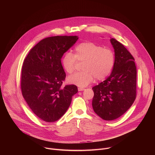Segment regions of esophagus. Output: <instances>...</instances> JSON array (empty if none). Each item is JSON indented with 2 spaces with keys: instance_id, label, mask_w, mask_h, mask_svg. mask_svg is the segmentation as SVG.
<instances>
[{
  "instance_id": "1",
  "label": "esophagus",
  "mask_w": 155,
  "mask_h": 155,
  "mask_svg": "<svg viewBox=\"0 0 155 155\" xmlns=\"http://www.w3.org/2000/svg\"><path fill=\"white\" fill-rule=\"evenodd\" d=\"M85 89L84 88H81V87H79L78 88V91H84Z\"/></svg>"
}]
</instances>
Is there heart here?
<instances>
[{"mask_svg": "<svg viewBox=\"0 0 155 155\" xmlns=\"http://www.w3.org/2000/svg\"><path fill=\"white\" fill-rule=\"evenodd\" d=\"M74 50V55L70 52L64 54L61 60L63 66L68 73H72L77 60L84 61L82 67L84 71L68 77L70 83L85 87L92 83L95 78L101 81L110 74L114 64L113 51L92 42L81 43Z\"/></svg>", "mask_w": 155, "mask_h": 155, "instance_id": "b5f03b06", "label": "heart"}]
</instances>
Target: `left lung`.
Segmentation results:
<instances>
[{
	"label": "left lung",
	"mask_w": 155,
	"mask_h": 155,
	"mask_svg": "<svg viewBox=\"0 0 155 155\" xmlns=\"http://www.w3.org/2000/svg\"><path fill=\"white\" fill-rule=\"evenodd\" d=\"M114 64L110 75L92 88L94 112L106 120L117 119L128 110L136 97L137 70L134 58L125 46L113 38Z\"/></svg>",
	"instance_id": "8db88e82"
}]
</instances>
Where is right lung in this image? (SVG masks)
Returning a JSON list of instances; mask_svg holds the SVG:
<instances>
[{
	"instance_id": "right-lung-1",
	"label": "right lung",
	"mask_w": 155,
	"mask_h": 155,
	"mask_svg": "<svg viewBox=\"0 0 155 155\" xmlns=\"http://www.w3.org/2000/svg\"><path fill=\"white\" fill-rule=\"evenodd\" d=\"M77 36L46 38L36 45L22 65L21 88L33 112L46 122L58 120L69 107L78 92L74 85L62 84L66 73L61 64L63 54L78 40Z\"/></svg>"
}]
</instances>
